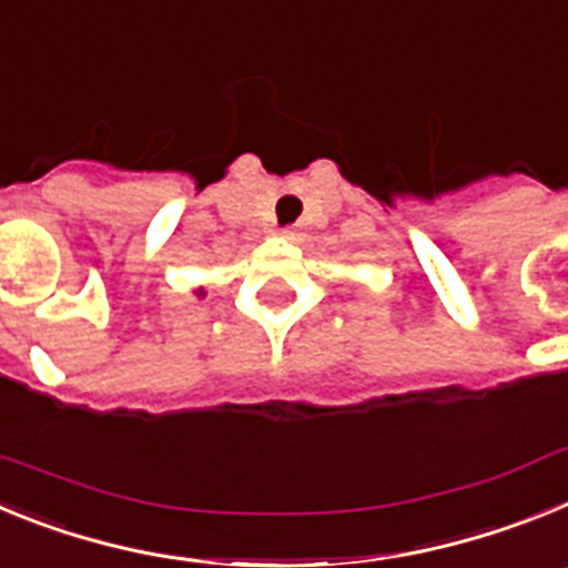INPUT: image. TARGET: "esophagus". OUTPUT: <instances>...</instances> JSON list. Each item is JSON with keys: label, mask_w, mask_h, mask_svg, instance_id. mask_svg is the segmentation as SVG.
<instances>
[{"label": "esophagus", "mask_w": 568, "mask_h": 568, "mask_svg": "<svg viewBox=\"0 0 568 568\" xmlns=\"http://www.w3.org/2000/svg\"><path fill=\"white\" fill-rule=\"evenodd\" d=\"M281 235H284V239H295L298 233H295L293 227H284V230H281Z\"/></svg>", "instance_id": "obj_1"}]
</instances>
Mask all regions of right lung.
<instances>
[{"label":"right lung","mask_w":568,"mask_h":568,"mask_svg":"<svg viewBox=\"0 0 568 568\" xmlns=\"http://www.w3.org/2000/svg\"><path fill=\"white\" fill-rule=\"evenodd\" d=\"M199 295H202V293H199Z\"/></svg>","instance_id":"right-lung-1"}]
</instances>
